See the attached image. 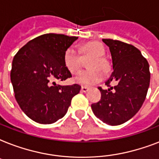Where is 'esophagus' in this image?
I'll use <instances>...</instances> for the list:
<instances>
[{
	"instance_id": "obj_1",
	"label": "esophagus",
	"mask_w": 159,
	"mask_h": 159,
	"mask_svg": "<svg viewBox=\"0 0 159 159\" xmlns=\"http://www.w3.org/2000/svg\"><path fill=\"white\" fill-rule=\"evenodd\" d=\"M81 91H82V92H87V91H88V87H82V88H81Z\"/></svg>"
}]
</instances>
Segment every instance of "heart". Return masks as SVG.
Here are the masks:
<instances>
[{
	"label": "heart",
	"instance_id": "1",
	"mask_svg": "<svg viewBox=\"0 0 159 159\" xmlns=\"http://www.w3.org/2000/svg\"><path fill=\"white\" fill-rule=\"evenodd\" d=\"M80 53L83 56L92 55L93 57L88 62L90 69L83 70L77 73L73 78L76 83L82 86H92L103 80L104 73L109 69V63L103 56L105 55L104 47L98 42H88L80 47ZM63 63L71 72L79 70L82 64V57L74 46H70L63 53Z\"/></svg>",
	"mask_w": 159,
	"mask_h": 159
}]
</instances>
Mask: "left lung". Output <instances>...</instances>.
Wrapping results in <instances>:
<instances>
[{
	"mask_svg": "<svg viewBox=\"0 0 159 159\" xmlns=\"http://www.w3.org/2000/svg\"><path fill=\"white\" fill-rule=\"evenodd\" d=\"M102 41L110 48L114 71L106 82L110 88L98 87L102 97L92 104V110L104 123L119 125L130 120L143 105L150 82L149 65L134 46L111 39ZM111 81L116 82L115 87H110Z\"/></svg>",
	"mask_w": 159,
	"mask_h": 159,
	"instance_id": "left-lung-1",
	"label": "left lung"
}]
</instances>
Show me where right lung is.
<instances>
[{
	"label": "right lung",
	"instance_id": "add662e5",
	"mask_svg": "<svg viewBox=\"0 0 159 159\" xmlns=\"http://www.w3.org/2000/svg\"><path fill=\"white\" fill-rule=\"evenodd\" d=\"M78 37L46 34L29 41L13 58L11 81L15 97L24 113L39 124H52L66 115L81 86L57 85L72 74L63 53Z\"/></svg>",
	"mask_w": 159,
	"mask_h": 159
}]
</instances>
